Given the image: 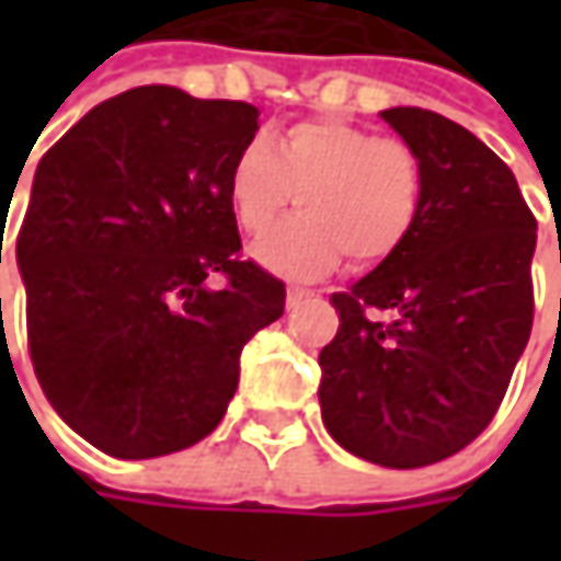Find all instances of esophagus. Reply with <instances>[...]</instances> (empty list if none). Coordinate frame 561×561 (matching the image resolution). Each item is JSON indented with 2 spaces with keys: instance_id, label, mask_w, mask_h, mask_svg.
Here are the masks:
<instances>
[{
  "instance_id": "1",
  "label": "esophagus",
  "mask_w": 561,
  "mask_h": 561,
  "mask_svg": "<svg viewBox=\"0 0 561 561\" xmlns=\"http://www.w3.org/2000/svg\"><path fill=\"white\" fill-rule=\"evenodd\" d=\"M312 293L309 290H302V287H287V309H296L302 299H309Z\"/></svg>"
}]
</instances>
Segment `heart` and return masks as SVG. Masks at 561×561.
I'll return each mask as SVG.
<instances>
[{
	"mask_svg": "<svg viewBox=\"0 0 561 561\" xmlns=\"http://www.w3.org/2000/svg\"><path fill=\"white\" fill-rule=\"evenodd\" d=\"M296 190L299 215L255 243V259L287 277H314L343 259L368 268L393 255L415 225L421 162L397 137H371L336 118L296 121L271 149L265 137L233 156L227 196L237 225L262 233Z\"/></svg>",
	"mask_w": 561,
	"mask_h": 561,
	"instance_id": "b5f03b06",
	"label": "heart"
}]
</instances>
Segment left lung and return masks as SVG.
I'll return each instance as SVG.
<instances>
[{"label":"left lung","mask_w":561,"mask_h":561,"mask_svg":"<svg viewBox=\"0 0 561 561\" xmlns=\"http://www.w3.org/2000/svg\"><path fill=\"white\" fill-rule=\"evenodd\" d=\"M380 118L419 156V215L393 255L331 296L340 328L318 356V399L343 449L421 468L465 449L506 397L534 324L537 218L462 124L424 108Z\"/></svg>","instance_id":"8db88e82"}]
</instances>
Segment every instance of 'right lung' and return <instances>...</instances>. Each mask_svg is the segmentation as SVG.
<instances>
[{
  "label": "right lung",
  "instance_id": "right-lung-1",
  "mask_svg": "<svg viewBox=\"0 0 561 561\" xmlns=\"http://www.w3.org/2000/svg\"><path fill=\"white\" fill-rule=\"evenodd\" d=\"M255 130L249 102L137 87L36 164L14 243L33 371L65 424L115 459L208 437L243 346L284 314V280L243 259L227 196Z\"/></svg>",
  "mask_w": 561,
  "mask_h": 561
}]
</instances>
